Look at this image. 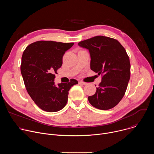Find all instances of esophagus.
<instances>
[{
	"mask_svg": "<svg viewBox=\"0 0 154 154\" xmlns=\"http://www.w3.org/2000/svg\"><path fill=\"white\" fill-rule=\"evenodd\" d=\"M79 83L80 85H85L87 84V83L84 82H83V81H80V82H79Z\"/></svg>",
	"mask_w": 154,
	"mask_h": 154,
	"instance_id": "34e87169",
	"label": "esophagus"
}]
</instances>
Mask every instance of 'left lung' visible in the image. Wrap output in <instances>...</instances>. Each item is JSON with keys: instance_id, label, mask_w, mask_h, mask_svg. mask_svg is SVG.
I'll return each instance as SVG.
<instances>
[{"instance_id": "obj_1", "label": "left lung", "mask_w": 154, "mask_h": 154, "mask_svg": "<svg viewBox=\"0 0 154 154\" xmlns=\"http://www.w3.org/2000/svg\"><path fill=\"white\" fill-rule=\"evenodd\" d=\"M78 45L89 50L91 69L102 76L96 93L88 97L89 102L102 110L115 107L124 97L130 77L125 49L118 40L104 36L80 41Z\"/></svg>"}]
</instances>
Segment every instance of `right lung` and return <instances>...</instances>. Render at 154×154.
I'll list each match as a JSON object with an SVG mask.
<instances>
[{
  "instance_id": "obj_1",
  "label": "right lung",
  "mask_w": 154,
  "mask_h": 154,
  "mask_svg": "<svg viewBox=\"0 0 154 154\" xmlns=\"http://www.w3.org/2000/svg\"><path fill=\"white\" fill-rule=\"evenodd\" d=\"M73 45L74 42L38 41L30 44L23 52L20 72L26 90L44 111L55 112L63 108L67 103L71 88L78 83L74 79L58 86L54 83L65 52Z\"/></svg>"
}]
</instances>
